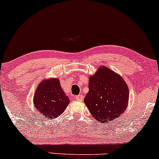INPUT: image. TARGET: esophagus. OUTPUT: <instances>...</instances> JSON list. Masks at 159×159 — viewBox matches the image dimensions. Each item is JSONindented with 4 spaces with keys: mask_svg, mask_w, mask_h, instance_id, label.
Wrapping results in <instances>:
<instances>
[{
    "mask_svg": "<svg viewBox=\"0 0 159 159\" xmlns=\"http://www.w3.org/2000/svg\"><path fill=\"white\" fill-rule=\"evenodd\" d=\"M83 98L84 96H82V95H78V96H77L75 97V99L77 101H80V102H81V101L83 100Z\"/></svg>",
    "mask_w": 159,
    "mask_h": 159,
    "instance_id": "obj_1",
    "label": "esophagus"
}]
</instances>
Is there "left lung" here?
<instances>
[{
    "mask_svg": "<svg viewBox=\"0 0 159 159\" xmlns=\"http://www.w3.org/2000/svg\"><path fill=\"white\" fill-rule=\"evenodd\" d=\"M88 88L84 102L99 123L116 120L125 112L129 102V88L122 77L109 68H98L89 77Z\"/></svg>",
    "mask_w": 159,
    "mask_h": 159,
    "instance_id": "obj_1",
    "label": "left lung"
}]
</instances>
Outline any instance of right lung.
<instances>
[{"instance_id":"1","label":"right lung","mask_w":159,"mask_h":159,"mask_svg":"<svg viewBox=\"0 0 159 159\" xmlns=\"http://www.w3.org/2000/svg\"><path fill=\"white\" fill-rule=\"evenodd\" d=\"M69 102L57 78L42 80L37 87L34 97L36 110L50 120L56 118L64 112Z\"/></svg>"}]
</instances>
